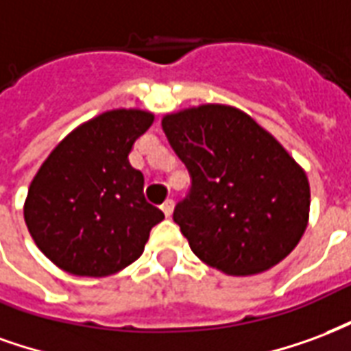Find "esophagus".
<instances>
[{"instance_id":"obj_1","label":"esophagus","mask_w":351,"mask_h":351,"mask_svg":"<svg viewBox=\"0 0 351 351\" xmlns=\"http://www.w3.org/2000/svg\"><path fill=\"white\" fill-rule=\"evenodd\" d=\"M160 209L165 211L166 217H172V213H173V200H166L165 204L160 206Z\"/></svg>"}]
</instances>
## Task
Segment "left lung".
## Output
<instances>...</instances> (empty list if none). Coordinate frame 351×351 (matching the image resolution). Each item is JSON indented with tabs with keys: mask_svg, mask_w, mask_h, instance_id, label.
Listing matches in <instances>:
<instances>
[{
	"mask_svg": "<svg viewBox=\"0 0 351 351\" xmlns=\"http://www.w3.org/2000/svg\"><path fill=\"white\" fill-rule=\"evenodd\" d=\"M162 129L193 178L173 221L202 262L247 277L298 247L308 224L311 185L271 132L228 104L166 114Z\"/></svg>",
	"mask_w": 351,
	"mask_h": 351,
	"instance_id": "obj_1",
	"label": "left lung"
}]
</instances>
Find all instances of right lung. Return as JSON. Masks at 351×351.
<instances>
[{
    "label": "right lung",
    "mask_w": 351,
    "mask_h": 351,
    "mask_svg": "<svg viewBox=\"0 0 351 351\" xmlns=\"http://www.w3.org/2000/svg\"><path fill=\"white\" fill-rule=\"evenodd\" d=\"M155 121L140 108H116L71 130L35 173L24 221L39 250L76 277L102 278L142 256L165 219L144 198L132 144Z\"/></svg>",
    "instance_id": "1"
}]
</instances>
